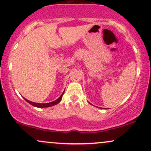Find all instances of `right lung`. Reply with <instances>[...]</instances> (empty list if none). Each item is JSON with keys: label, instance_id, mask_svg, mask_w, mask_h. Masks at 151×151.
<instances>
[{"label": "right lung", "instance_id": "1", "mask_svg": "<svg viewBox=\"0 0 151 151\" xmlns=\"http://www.w3.org/2000/svg\"><path fill=\"white\" fill-rule=\"evenodd\" d=\"M64 92L65 91H63V93H62V95H60V97H59V98L57 99L56 100L53 101V102H49V103H36V102H30V101L26 100V99H25L26 100V101L27 102L29 103V104H31V105H33L34 106H36V107H38V108H45V107H49V106H53V105H56V104H58V103L60 102V101L62 99V97L63 95L64 94Z\"/></svg>", "mask_w": 151, "mask_h": 151}]
</instances>
